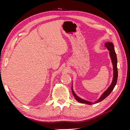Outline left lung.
I'll list each match as a JSON object with an SVG mask.
<instances>
[{
  "label": "left lung",
  "mask_w": 130,
  "mask_h": 130,
  "mask_svg": "<svg viewBox=\"0 0 130 130\" xmlns=\"http://www.w3.org/2000/svg\"><path fill=\"white\" fill-rule=\"evenodd\" d=\"M105 46L106 48H107L109 52V55L110 56H111L112 62V64L113 66V81L111 85L109 86V87L108 88V89L106 90V91L102 94V95L101 97L98 99L95 102V103H99V102L103 101L104 99H105L106 98H107L111 93L112 92V90H113L114 88H115L116 85L117 84V80H118V69H117V55H116V53L115 52V48H114V46L113 43L111 42H106L105 43ZM72 91L73 93V95L75 97V99L78 102H80L81 103H83V104H87L88 105H92L94 104L93 103H90L89 101H86L85 100H83L81 99L79 97H78L75 93L74 92L73 88L72 87Z\"/></svg>",
  "instance_id": "1"
}]
</instances>
